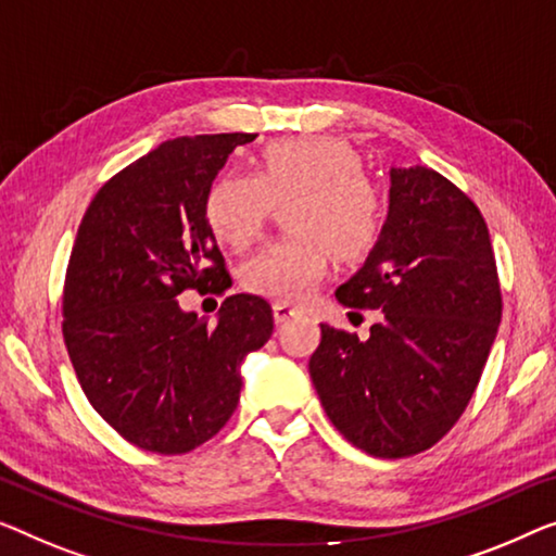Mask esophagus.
Masks as SVG:
<instances>
[{"label":"esophagus","instance_id":"34e87169","mask_svg":"<svg viewBox=\"0 0 556 556\" xmlns=\"http://www.w3.org/2000/svg\"><path fill=\"white\" fill-rule=\"evenodd\" d=\"M271 312H275L277 325H285V321H289L292 317H296V314H300V309H296V306L285 304V302H277L275 306H271Z\"/></svg>","mask_w":556,"mask_h":556}]
</instances>
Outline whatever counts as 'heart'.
Returning <instances> with one entry per match:
<instances>
[{
  "label": "heart",
  "mask_w": 556,
  "mask_h": 556,
  "mask_svg": "<svg viewBox=\"0 0 556 556\" xmlns=\"http://www.w3.org/2000/svg\"><path fill=\"white\" fill-rule=\"evenodd\" d=\"M277 242L256 252L242 269L252 294L302 302L342 262L367 256L384 235L387 202L364 174L362 154L339 137L279 139L262 149L256 174H227L204 199L206 225L219 242L247 250L264 235L277 204H288Z\"/></svg>",
  "instance_id": "b5f03b06"
}]
</instances>
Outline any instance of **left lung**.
<instances>
[{"label": "left lung", "mask_w": 556, "mask_h": 556, "mask_svg": "<svg viewBox=\"0 0 556 556\" xmlns=\"http://www.w3.org/2000/svg\"><path fill=\"white\" fill-rule=\"evenodd\" d=\"M337 300L382 321L367 342L321 325L309 375L331 425L371 457L434 446L467 409L502 321L479 206L434 169H392L384 235Z\"/></svg>", "instance_id": "left-lung-1"}]
</instances>
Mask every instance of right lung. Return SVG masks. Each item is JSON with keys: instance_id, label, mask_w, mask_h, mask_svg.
<instances>
[{"instance_id": "add662e5", "label": "right lung", "mask_w": 556, "mask_h": 556, "mask_svg": "<svg viewBox=\"0 0 556 556\" xmlns=\"http://www.w3.org/2000/svg\"><path fill=\"white\" fill-rule=\"evenodd\" d=\"M256 135L177 137L106 179L66 264L62 334L87 400L139 450L185 454L237 409L239 364L271 337L267 300L229 294L217 327L181 312L187 289L231 287L204 199Z\"/></svg>"}]
</instances>
